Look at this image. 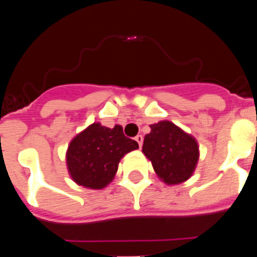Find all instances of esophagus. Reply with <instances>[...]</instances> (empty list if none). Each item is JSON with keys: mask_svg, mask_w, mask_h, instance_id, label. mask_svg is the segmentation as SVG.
Returning <instances> with one entry per match:
<instances>
[{"mask_svg": "<svg viewBox=\"0 0 257 257\" xmlns=\"http://www.w3.org/2000/svg\"><path fill=\"white\" fill-rule=\"evenodd\" d=\"M136 141H137V143L139 144V148H142V145H143V136L138 134V136L136 137Z\"/></svg>", "mask_w": 257, "mask_h": 257, "instance_id": "34e87169", "label": "esophagus"}]
</instances>
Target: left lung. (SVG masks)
Wrapping results in <instances>:
<instances>
[{
  "instance_id": "8db88e82",
  "label": "left lung",
  "mask_w": 257,
  "mask_h": 257,
  "mask_svg": "<svg viewBox=\"0 0 257 257\" xmlns=\"http://www.w3.org/2000/svg\"><path fill=\"white\" fill-rule=\"evenodd\" d=\"M143 143V153L152 162L160 180L177 185L193 175L199 160L198 142L168 120L150 125Z\"/></svg>"
}]
</instances>
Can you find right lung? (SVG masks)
I'll use <instances>...</instances> for the list:
<instances>
[{"label":"right lung","instance_id":"right-lung-1","mask_svg":"<svg viewBox=\"0 0 257 257\" xmlns=\"http://www.w3.org/2000/svg\"><path fill=\"white\" fill-rule=\"evenodd\" d=\"M138 143L123 134V128L93 123L72 139L67 150L69 175L78 185L103 189L114 179L124 154L138 149Z\"/></svg>","mask_w":257,"mask_h":257}]
</instances>
